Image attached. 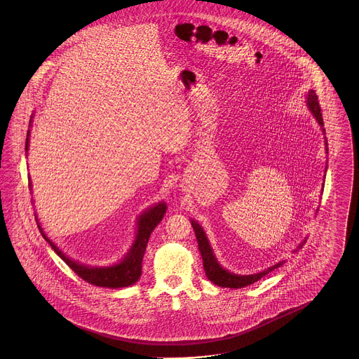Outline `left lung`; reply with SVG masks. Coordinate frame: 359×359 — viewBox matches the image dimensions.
Segmentation results:
<instances>
[{
  "mask_svg": "<svg viewBox=\"0 0 359 359\" xmlns=\"http://www.w3.org/2000/svg\"><path fill=\"white\" fill-rule=\"evenodd\" d=\"M306 105L309 107V110L312 111V114L314 115V118L317 119V122L320 123V127L323 126V118H322V113H320V102H318V97L316 95L314 90H311L306 95ZM323 130V128H322ZM325 133V130H323ZM326 142V153H328L327 149V140L325 141ZM327 170V167H326ZM192 224V229L195 231V236L198 240V250L201 254V258H203V266H204V271H205V275L212 283H215L217 286H221V287H229V289H240V287H245L248 285H252V283H257L258 280H260L262 277L268 275L269 272H272L276 268L281 267L283 264H285L286 260H281L278 262L275 266L267 268L264 271H262L259 273H255V275H235V273H231L229 271L223 269L221 267V264L217 262V258L214 257L213 250L210 248V244L206 238L205 232L203 227L198 224V222L191 221ZM305 243V240H304ZM304 243L299 245L298 249L303 248ZM297 249V250H298ZM294 250V252H297Z\"/></svg>",
  "mask_w": 359,
  "mask_h": 359,
  "instance_id": "left-lung-1",
  "label": "left lung"
}]
</instances>
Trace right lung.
Instances as JSON below:
<instances>
[{"instance_id": "right-lung-1", "label": "right lung", "mask_w": 359, "mask_h": 359, "mask_svg": "<svg viewBox=\"0 0 359 359\" xmlns=\"http://www.w3.org/2000/svg\"><path fill=\"white\" fill-rule=\"evenodd\" d=\"M31 123L32 119L29 124ZM29 133H31V130H28L27 141H25V151H28V147H29ZM29 181H31V178H29ZM31 187L32 182H29V189ZM165 212H167L165 203H159V204H155L153 208L147 209L144 214H141L138 217L136 240L132 245L130 252L126 254V257L118 264L110 266V267H90V266L81 264L76 260L70 259L45 235L39 223V229L43 238L54 249V252L86 283L100 286V287L118 289V287H127V286L137 283V280L141 276V271H142V259H144V254H145L149 238L155 227L161 223ZM36 218H37V215H36Z\"/></svg>"}]
</instances>
